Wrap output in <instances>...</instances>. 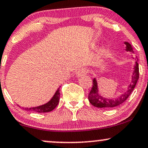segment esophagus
Segmentation results:
<instances>
[{"label":"esophagus","mask_w":148,"mask_h":148,"mask_svg":"<svg viewBox=\"0 0 148 148\" xmlns=\"http://www.w3.org/2000/svg\"><path fill=\"white\" fill-rule=\"evenodd\" d=\"M88 69L85 68V67H82V68L79 69V70L76 72V76H77V77H79V76H83V75H85V74H88Z\"/></svg>","instance_id":"esophagus-1"}]
</instances>
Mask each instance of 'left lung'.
<instances>
[{"label": "left lung", "mask_w": 148, "mask_h": 148, "mask_svg": "<svg viewBox=\"0 0 148 148\" xmlns=\"http://www.w3.org/2000/svg\"><path fill=\"white\" fill-rule=\"evenodd\" d=\"M124 43L126 45V51L134 53L133 48L129 42H125ZM138 78H139V69H138V64L137 62H136L132 76L131 83L130 84L128 85L127 91L119 96L116 99H106V98H104L102 96H101V94H99V88H98L97 79H96V78H94L93 79V85H92V90L88 95L89 101L92 106L100 108H110L120 106L121 104H122L123 103H124L127 100V98L129 97V96L130 95L132 92L134 90Z\"/></svg>", "instance_id": "1"}]
</instances>
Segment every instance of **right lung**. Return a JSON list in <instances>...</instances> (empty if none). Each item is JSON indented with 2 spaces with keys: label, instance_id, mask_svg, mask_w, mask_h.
Returning <instances> with one entry per match:
<instances>
[{
  "label": "right lung",
  "instance_id": "add662e5",
  "mask_svg": "<svg viewBox=\"0 0 148 148\" xmlns=\"http://www.w3.org/2000/svg\"><path fill=\"white\" fill-rule=\"evenodd\" d=\"M60 88H58L56 92H55L54 95L51 98V99L49 101H48L45 104L42 105V106L34 107V108H22L23 110H27V111L30 112H34L38 113H44V112H48L52 111L57 106V105L59 103L60 99ZM20 107V106H19Z\"/></svg>",
  "mask_w": 148,
  "mask_h": 148
}]
</instances>
